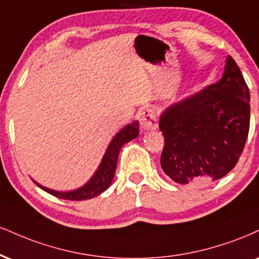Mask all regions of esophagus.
<instances>
[{"label":"esophagus","mask_w":259,"mask_h":259,"mask_svg":"<svg viewBox=\"0 0 259 259\" xmlns=\"http://www.w3.org/2000/svg\"><path fill=\"white\" fill-rule=\"evenodd\" d=\"M140 124L143 130H153L158 126L157 116H155V112L151 108L147 110H143L140 113Z\"/></svg>","instance_id":"obj_1"}]
</instances>
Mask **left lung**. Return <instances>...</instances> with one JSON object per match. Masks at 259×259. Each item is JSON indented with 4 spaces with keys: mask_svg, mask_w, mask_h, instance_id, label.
<instances>
[{
    "mask_svg": "<svg viewBox=\"0 0 259 259\" xmlns=\"http://www.w3.org/2000/svg\"><path fill=\"white\" fill-rule=\"evenodd\" d=\"M161 169L183 186L222 179L238 163L250 129V92L230 55L222 78L165 108Z\"/></svg>",
    "mask_w": 259,
    "mask_h": 259,
    "instance_id": "8db88e82",
    "label": "left lung"
}]
</instances>
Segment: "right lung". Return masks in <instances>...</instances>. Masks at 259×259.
I'll use <instances>...</instances> for the list:
<instances>
[{
    "label": "right lung",
    "instance_id": "obj_1",
    "mask_svg": "<svg viewBox=\"0 0 259 259\" xmlns=\"http://www.w3.org/2000/svg\"><path fill=\"white\" fill-rule=\"evenodd\" d=\"M139 121L134 120L133 123L127 124L124 127H121L117 135L112 139V141L106 149L104 157H102L101 163H100L98 170L95 171L94 175L92 176L85 185H83L79 188L73 189V191L68 192H58L54 189L47 188L32 180L40 189L49 193V194L54 195V197L65 199V200H87V199H92L94 197L101 194L105 192L108 187L111 186L112 181H113L114 172H116L118 155L121 147L132 140L136 139L139 136Z\"/></svg>",
    "mask_w": 259,
    "mask_h": 259
}]
</instances>
